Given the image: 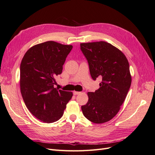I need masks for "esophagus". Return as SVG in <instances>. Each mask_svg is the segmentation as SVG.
<instances>
[{"mask_svg":"<svg viewBox=\"0 0 155 155\" xmlns=\"http://www.w3.org/2000/svg\"><path fill=\"white\" fill-rule=\"evenodd\" d=\"M73 93H74V95H78V94H81V92L74 91Z\"/></svg>","mask_w":155,"mask_h":155,"instance_id":"obj_1","label":"esophagus"}]
</instances>
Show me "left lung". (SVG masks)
Instances as JSON below:
<instances>
[{"mask_svg": "<svg viewBox=\"0 0 155 155\" xmlns=\"http://www.w3.org/2000/svg\"><path fill=\"white\" fill-rule=\"evenodd\" d=\"M92 78H101L100 88L88 92V101L81 106L83 115L95 124L109 121L117 114L131 85L128 60L122 51L105 41L81 43Z\"/></svg>", "mask_w": 155, "mask_h": 155, "instance_id": "1", "label": "left lung"}]
</instances>
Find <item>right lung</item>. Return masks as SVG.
<instances>
[{"instance_id":"right-lung-1","label":"right lung","mask_w":155,"mask_h":155,"mask_svg":"<svg viewBox=\"0 0 155 155\" xmlns=\"http://www.w3.org/2000/svg\"><path fill=\"white\" fill-rule=\"evenodd\" d=\"M72 47L46 41L32 46L22 59L20 87L23 100L31 113L43 122L53 123L61 118L73 96L72 92L54 87L55 78L62 73Z\"/></svg>"}]
</instances>
